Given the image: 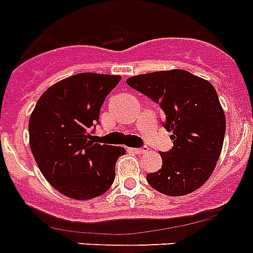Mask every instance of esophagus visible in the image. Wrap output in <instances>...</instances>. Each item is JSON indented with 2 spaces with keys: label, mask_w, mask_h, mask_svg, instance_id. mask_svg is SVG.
I'll list each match as a JSON object with an SVG mask.
<instances>
[{
  "label": "esophagus",
  "mask_w": 253,
  "mask_h": 253,
  "mask_svg": "<svg viewBox=\"0 0 253 253\" xmlns=\"http://www.w3.org/2000/svg\"><path fill=\"white\" fill-rule=\"evenodd\" d=\"M133 151H136L137 154H143L147 151V147H137V149H133Z\"/></svg>",
  "instance_id": "34e87169"
}]
</instances>
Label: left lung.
Returning <instances> with one entry per match:
<instances>
[{"label":"left lung","mask_w":253,"mask_h":253,"mask_svg":"<svg viewBox=\"0 0 253 253\" xmlns=\"http://www.w3.org/2000/svg\"><path fill=\"white\" fill-rule=\"evenodd\" d=\"M126 84L161 106L163 126L172 133V149L161 153L162 169L147 173V183L169 196L192 193L214 171L225 138L226 119L215 88L181 69L138 74Z\"/></svg>","instance_id":"1"}]
</instances>
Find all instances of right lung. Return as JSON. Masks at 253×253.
I'll list each match as a JSON object with an SVG mask.
<instances>
[{
	"label": "right lung",
	"mask_w": 253,
	"mask_h": 253,
	"mask_svg": "<svg viewBox=\"0 0 253 253\" xmlns=\"http://www.w3.org/2000/svg\"><path fill=\"white\" fill-rule=\"evenodd\" d=\"M120 76L80 73L50 86L32 111L30 147L43 176L60 193L90 200L106 193L124 147L91 141L100 107Z\"/></svg>",
	"instance_id": "1"
}]
</instances>
